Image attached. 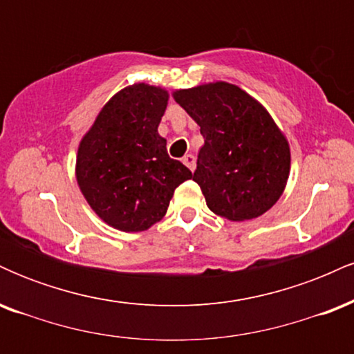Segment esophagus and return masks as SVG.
<instances>
[{"label":"esophagus","instance_id":"1","mask_svg":"<svg viewBox=\"0 0 354 354\" xmlns=\"http://www.w3.org/2000/svg\"><path fill=\"white\" fill-rule=\"evenodd\" d=\"M183 163L188 166L189 171H194V168H196V158L193 154H186V156H183Z\"/></svg>","mask_w":354,"mask_h":354}]
</instances>
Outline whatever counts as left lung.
<instances>
[{
    "label": "left lung",
    "instance_id": "obj_1",
    "mask_svg": "<svg viewBox=\"0 0 354 354\" xmlns=\"http://www.w3.org/2000/svg\"><path fill=\"white\" fill-rule=\"evenodd\" d=\"M173 96L205 138L193 181L208 208L231 221L266 213L283 194L291 165L290 145L270 113L225 81Z\"/></svg>",
    "mask_w": 354,
    "mask_h": 354
}]
</instances>
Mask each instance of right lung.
Instances as JSON below:
<instances>
[{
	"instance_id": "obj_1",
	"label": "right lung",
	"mask_w": 354,
	"mask_h": 354,
	"mask_svg": "<svg viewBox=\"0 0 354 354\" xmlns=\"http://www.w3.org/2000/svg\"><path fill=\"white\" fill-rule=\"evenodd\" d=\"M168 104L163 88L138 83L116 93L81 140L76 180L93 211L113 228L145 231L166 214L191 171L158 135Z\"/></svg>"
}]
</instances>
